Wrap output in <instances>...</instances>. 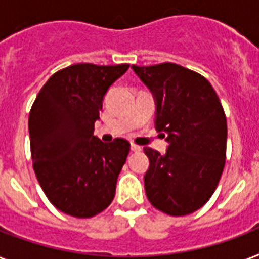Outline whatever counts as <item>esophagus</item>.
I'll return each mask as SVG.
<instances>
[{"mask_svg":"<svg viewBox=\"0 0 259 259\" xmlns=\"http://www.w3.org/2000/svg\"><path fill=\"white\" fill-rule=\"evenodd\" d=\"M130 149L133 152H140L143 148L140 147V145H136V144H132V145H130Z\"/></svg>","mask_w":259,"mask_h":259,"instance_id":"esophagus-1","label":"esophagus"}]
</instances>
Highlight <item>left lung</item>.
<instances>
[{
	"label": "left lung",
	"mask_w": 259,
	"mask_h": 259,
	"mask_svg": "<svg viewBox=\"0 0 259 259\" xmlns=\"http://www.w3.org/2000/svg\"><path fill=\"white\" fill-rule=\"evenodd\" d=\"M132 69L155 99L157 132L165 137L164 155L145 147L149 168L145 193L156 209L186 216L212 197L226 164L227 119L210 82L181 65Z\"/></svg>",
	"instance_id": "1"
}]
</instances>
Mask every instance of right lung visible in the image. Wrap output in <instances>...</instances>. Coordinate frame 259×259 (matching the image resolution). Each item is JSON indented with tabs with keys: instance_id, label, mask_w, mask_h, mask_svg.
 I'll list each match as a JSON object with an SVG mask.
<instances>
[{
	"instance_id": "1",
	"label": "right lung",
	"mask_w": 259,
	"mask_h": 259,
	"mask_svg": "<svg viewBox=\"0 0 259 259\" xmlns=\"http://www.w3.org/2000/svg\"><path fill=\"white\" fill-rule=\"evenodd\" d=\"M127 64H76L58 70L39 91L28 129L33 169L51 204L73 217H92L115 195L129 141L94 136L104 95Z\"/></svg>"
}]
</instances>
